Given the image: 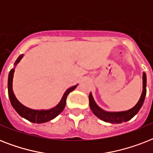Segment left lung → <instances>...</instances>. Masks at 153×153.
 <instances>
[{
    "mask_svg": "<svg viewBox=\"0 0 153 153\" xmlns=\"http://www.w3.org/2000/svg\"><path fill=\"white\" fill-rule=\"evenodd\" d=\"M145 95H146V74L143 73V91L140 96V100L138 101L135 106L132 109L122 112H106L102 109L100 107L98 106L91 93L89 95V101H90V107L94 114L97 116L99 119L105 122H109L112 124H119L130 120L137 114L140 109L142 106L144 101H145Z\"/></svg>",
    "mask_w": 153,
    "mask_h": 153,
    "instance_id": "left-lung-1",
    "label": "left lung"
}]
</instances>
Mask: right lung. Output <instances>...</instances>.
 I'll use <instances>...</instances> for the list:
<instances>
[{
	"label": "right lung",
	"mask_w": 153,
	"mask_h": 153,
	"mask_svg": "<svg viewBox=\"0 0 153 153\" xmlns=\"http://www.w3.org/2000/svg\"><path fill=\"white\" fill-rule=\"evenodd\" d=\"M22 58L23 55H20L18 57L17 59L16 60L14 65L16 66V65L17 64ZM14 71H15V68L11 69L10 72L8 74V92L11 104H12L13 107L14 108V109L17 112L18 114H20V116L24 117V118L27 119V121L33 122V123H44V122L51 121V120L54 119L55 117H56L65 108L66 100H67L68 94L77 87L76 85V86H72V87L68 89L64 93L59 103L56 106L52 108V109H48V110H36V109H29V108H27V107L25 106L24 105L21 104L16 99V96L14 95V93H13V79Z\"/></svg>",
	"instance_id": "right-lung-1"
}]
</instances>
